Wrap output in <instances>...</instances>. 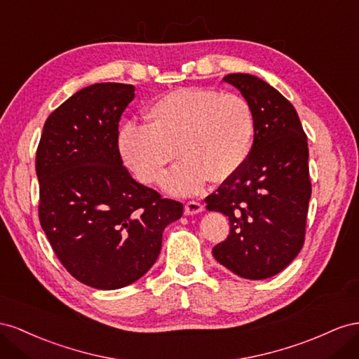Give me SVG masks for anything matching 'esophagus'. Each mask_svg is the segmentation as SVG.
Listing matches in <instances>:
<instances>
[{
  "label": "esophagus",
  "mask_w": 359,
  "mask_h": 359,
  "mask_svg": "<svg viewBox=\"0 0 359 359\" xmlns=\"http://www.w3.org/2000/svg\"><path fill=\"white\" fill-rule=\"evenodd\" d=\"M204 210V206L200 203V201H188L185 204V215H196V213H200Z\"/></svg>",
  "instance_id": "obj_1"
}]
</instances>
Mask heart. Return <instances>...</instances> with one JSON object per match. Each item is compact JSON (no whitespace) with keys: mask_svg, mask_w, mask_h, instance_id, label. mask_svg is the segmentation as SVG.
I'll return each instance as SVG.
<instances>
[{"mask_svg":"<svg viewBox=\"0 0 359 359\" xmlns=\"http://www.w3.org/2000/svg\"><path fill=\"white\" fill-rule=\"evenodd\" d=\"M147 125L129 121L118 149L142 183H156L177 156L183 161L163 179L170 192H197L206 179L224 182L248 159L254 114L242 96L204 88H179L146 111Z\"/></svg>","mask_w":359,"mask_h":359,"instance_id":"heart-1","label":"heart"}]
</instances>
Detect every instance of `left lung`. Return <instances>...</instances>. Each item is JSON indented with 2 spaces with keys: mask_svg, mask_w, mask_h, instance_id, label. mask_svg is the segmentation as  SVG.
<instances>
[{
  "mask_svg": "<svg viewBox=\"0 0 359 359\" xmlns=\"http://www.w3.org/2000/svg\"><path fill=\"white\" fill-rule=\"evenodd\" d=\"M254 114L248 159L204 198L208 210L229 217L230 234L213 257L242 278L264 280L299 254L311 182L309 144L298 112L278 90L248 74H230Z\"/></svg>",
  "mask_w": 359,
  "mask_h": 359,
  "instance_id": "8db88e82",
  "label": "left lung"
}]
</instances>
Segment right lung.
Listing matches in <instances>:
<instances>
[{
    "instance_id": "1",
    "label": "right lung",
    "mask_w": 359,
    "mask_h": 359,
    "mask_svg": "<svg viewBox=\"0 0 359 359\" xmlns=\"http://www.w3.org/2000/svg\"><path fill=\"white\" fill-rule=\"evenodd\" d=\"M134 97L130 84L79 90L46 118L36 153L40 225L67 272L100 290L140 280L183 213L123 165L118 121Z\"/></svg>"
}]
</instances>
